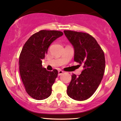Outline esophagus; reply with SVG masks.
<instances>
[{
  "label": "esophagus",
  "mask_w": 121,
  "mask_h": 121,
  "mask_svg": "<svg viewBox=\"0 0 121 121\" xmlns=\"http://www.w3.org/2000/svg\"><path fill=\"white\" fill-rule=\"evenodd\" d=\"M63 73V71L62 70L58 71V76H60V75H62Z\"/></svg>",
  "instance_id": "obj_1"
}]
</instances>
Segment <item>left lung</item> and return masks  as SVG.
<instances>
[{
	"instance_id": "obj_1",
	"label": "left lung",
	"mask_w": 121,
	"mask_h": 121,
	"mask_svg": "<svg viewBox=\"0 0 121 121\" xmlns=\"http://www.w3.org/2000/svg\"><path fill=\"white\" fill-rule=\"evenodd\" d=\"M64 33L73 46L74 60L84 67L78 77L71 76L67 93L74 100H85L95 92L103 77L104 54L96 40L88 33L71 30H64Z\"/></svg>"
}]
</instances>
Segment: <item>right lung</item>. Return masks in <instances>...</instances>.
I'll return each instance as SVG.
<instances>
[{"instance_id": "1", "label": "right lung", "mask_w": 121, "mask_h": 121, "mask_svg": "<svg viewBox=\"0 0 121 121\" xmlns=\"http://www.w3.org/2000/svg\"><path fill=\"white\" fill-rule=\"evenodd\" d=\"M63 35L57 30H43L32 35L25 43L19 58V72L28 94L36 100L48 98L58 71H47L42 66V60L51 44Z\"/></svg>"}]
</instances>
